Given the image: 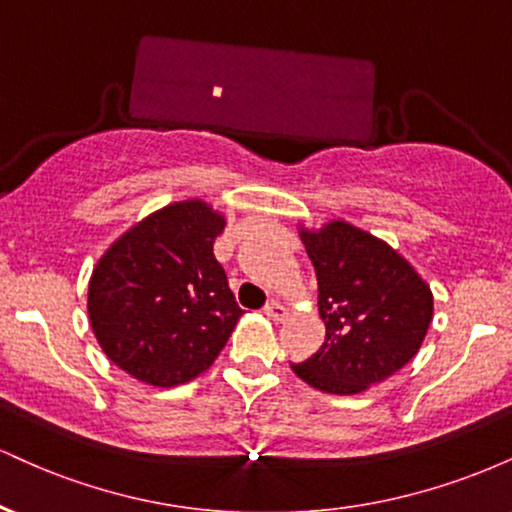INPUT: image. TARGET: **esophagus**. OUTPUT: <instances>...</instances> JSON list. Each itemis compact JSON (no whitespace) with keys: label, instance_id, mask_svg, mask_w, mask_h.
<instances>
[{"label":"esophagus","instance_id":"obj_1","mask_svg":"<svg viewBox=\"0 0 512 512\" xmlns=\"http://www.w3.org/2000/svg\"><path fill=\"white\" fill-rule=\"evenodd\" d=\"M264 315L279 322V320H284V317H286V308L279 301H269L267 305H264Z\"/></svg>","mask_w":512,"mask_h":512}]
</instances>
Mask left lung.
I'll list each match as a JSON object with an SVG mask.
<instances>
[{"label":"left lung","instance_id":"1","mask_svg":"<svg viewBox=\"0 0 512 512\" xmlns=\"http://www.w3.org/2000/svg\"><path fill=\"white\" fill-rule=\"evenodd\" d=\"M317 274L325 344L293 373L330 395L383 383L421 349L433 320V293L385 240L346 221L301 231Z\"/></svg>","mask_w":512,"mask_h":512}]
</instances>
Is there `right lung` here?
<instances>
[{
  "instance_id": "right-lung-1",
  "label": "right lung",
  "mask_w": 512,
  "mask_h": 512,
  "mask_svg": "<svg viewBox=\"0 0 512 512\" xmlns=\"http://www.w3.org/2000/svg\"><path fill=\"white\" fill-rule=\"evenodd\" d=\"M223 226L209 204L190 199L110 245L88 281V317L115 366L146 385L173 387L216 361L243 315L214 257Z\"/></svg>"
}]
</instances>
